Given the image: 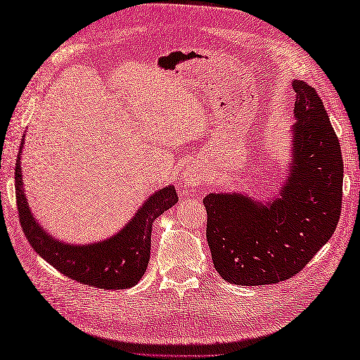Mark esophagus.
I'll use <instances>...</instances> for the list:
<instances>
[{"mask_svg": "<svg viewBox=\"0 0 360 360\" xmlns=\"http://www.w3.org/2000/svg\"><path fill=\"white\" fill-rule=\"evenodd\" d=\"M204 172L195 164H187L182 170L181 181L186 187H200L204 184Z\"/></svg>", "mask_w": 360, "mask_h": 360, "instance_id": "obj_1", "label": "esophagus"}]
</instances>
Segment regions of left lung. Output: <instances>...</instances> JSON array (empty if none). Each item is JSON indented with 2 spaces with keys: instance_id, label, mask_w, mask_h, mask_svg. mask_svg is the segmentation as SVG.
Segmentation results:
<instances>
[{
  "instance_id": "left-lung-1",
  "label": "left lung",
  "mask_w": 360,
  "mask_h": 360,
  "mask_svg": "<svg viewBox=\"0 0 360 360\" xmlns=\"http://www.w3.org/2000/svg\"><path fill=\"white\" fill-rule=\"evenodd\" d=\"M295 91L288 176L267 201L243 192L204 198L213 266L226 281L259 286L300 272L338 227L342 209L340 143L314 88Z\"/></svg>"
}]
</instances>
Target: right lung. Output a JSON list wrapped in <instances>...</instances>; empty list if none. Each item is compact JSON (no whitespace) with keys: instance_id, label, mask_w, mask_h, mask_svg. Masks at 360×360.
<instances>
[{"instance_id":"right-lung-1","label":"right lung","mask_w":360,"mask_h":360,"mask_svg":"<svg viewBox=\"0 0 360 360\" xmlns=\"http://www.w3.org/2000/svg\"><path fill=\"white\" fill-rule=\"evenodd\" d=\"M15 167V193L22 231L34 250L66 277L101 289H128L139 281L150 262L151 229L155 219L178 202L173 186L159 188L141 204L119 232L101 241L72 244L51 235L29 207L22 182L21 150Z\"/></svg>"}]
</instances>
